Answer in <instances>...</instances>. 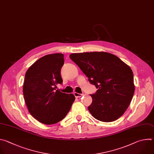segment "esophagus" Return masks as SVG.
<instances>
[{"label": "esophagus", "instance_id": "1", "mask_svg": "<svg viewBox=\"0 0 154 154\" xmlns=\"http://www.w3.org/2000/svg\"><path fill=\"white\" fill-rule=\"evenodd\" d=\"M74 95L76 98H80V97H82L84 95V94H78V93H76V92H75Z\"/></svg>", "mask_w": 154, "mask_h": 154}]
</instances>
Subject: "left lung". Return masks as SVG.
I'll return each instance as SVG.
<instances>
[{"label": "left lung", "mask_w": 154, "mask_h": 154, "mask_svg": "<svg viewBox=\"0 0 154 154\" xmlns=\"http://www.w3.org/2000/svg\"><path fill=\"white\" fill-rule=\"evenodd\" d=\"M70 59L95 85L88 107L95 119L112 122L121 116L133 98L135 85L131 67L116 56L106 52L73 53Z\"/></svg>", "instance_id": "8db88e82"}]
</instances>
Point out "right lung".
<instances>
[{
  "mask_svg": "<svg viewBox=\"0 0 154 154\" xmlns=\"http://www.w3.org/2000/svg\"><path fill=\"white\" fill-rule=\"evenodd\" d=\"M64 64V54L45 55L28 69L23 86L24 100L29 112L45 125L57 123L70 111L75 96L56 90L63 83L60 70Z\"/></svg>",
  "mask_w": 154,
  "mask_h": 154,
  "instance_id": "right-lung-1",
  "label": "right lung"
}]
</instances>
